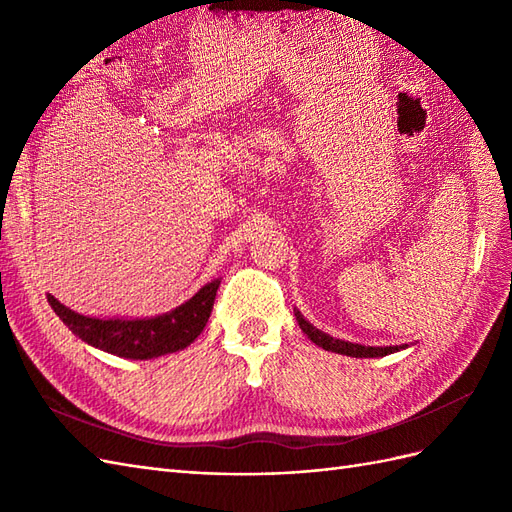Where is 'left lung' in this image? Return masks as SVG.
Segmentation results:
<instances>
[{"label": "left lung", "mask_w": 512, "mask_h": 512, "mask_svg": "<svg viewBox=\"0 0 512 512\" xmlns=\"http://www.w3.org/2000/svg\"><path fill=\"white\" fill-rule=\"evenodd\" d=\"M296 320L300 324V329L303 333L311 339L313 344H318L324 350H331V352H339V355H348V357H385L391 355V352H396L404 346H387V348H372V346H359V344H348L342 342V339H335L331 335H326L322 331H318L316 326H311L300 313L296 311Z\"/></svg>", "instance_id": "1"}]
</instances>
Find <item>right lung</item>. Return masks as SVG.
I'll use <instances>...</instances> for the list:
<instances>
[{"mask_svg": "<svg viewBox=\"0 0 512 512\" xmlns=\"http://www.w3.org/2000/svg\"><path fill=\"white\" fill-rule=\"evenodd\" d=\"M220 281L201 287L188 303L149 320H99L64 307L47 294L51 309L86 344L125 359H153L190 346L201 335L214 307Z\"/></svg>", "mask_w": 512, "mask_h": 512, "instance_id": "obj_1", "label": "right lung"}]
</instances>
